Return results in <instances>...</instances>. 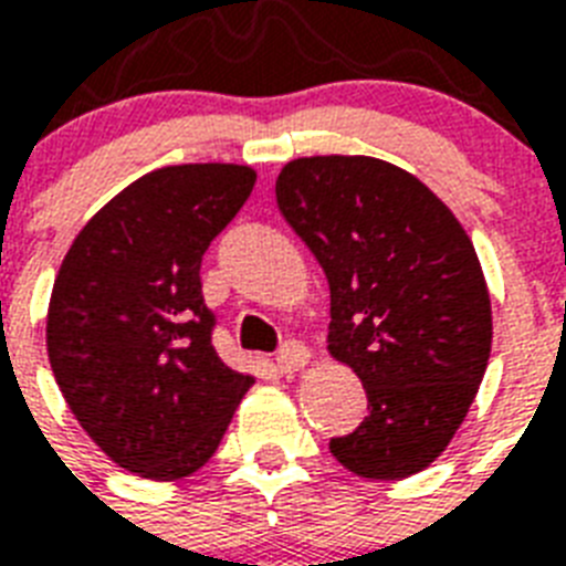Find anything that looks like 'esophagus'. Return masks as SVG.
Masks as SVG:
<instances>
[{"instance_id":"esophagus-1","label":"esophagus","mask_w":566,"mask_h":566,"mask_svg":"<svg viewBox=\"0 0 566 566\" xmlns=\"http://www.w3.org/2000/svg\"><path fill=\"white\" fill-rule=\"evenodd\" d=\"M308 358L311 353L300 344V340H284L279 355H275V367H279L282 373H296L308 364Z\"/></svg>"}]
</instances>
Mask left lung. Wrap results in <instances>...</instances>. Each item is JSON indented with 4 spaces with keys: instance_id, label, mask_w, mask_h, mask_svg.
<instances>
[{
    "instance_id": "left-lung-1",
    "label": "left lung",
    "mask_w": 566,
    "mask_h": 566,
    "mask_svg": "<svg viewBox=\"0 0 566 566\" xmlns=\"http://www.w3.org/2000/svg\"><path fill=\"white\" fill-rule=\"evenodd\" d=\"M275 202L332 291L328 353L367 390V417L328 449L394 482L447 449L491 358V296L475 249L420 179L367 155L284 164Z\"/></svg>"
}]
</instances>
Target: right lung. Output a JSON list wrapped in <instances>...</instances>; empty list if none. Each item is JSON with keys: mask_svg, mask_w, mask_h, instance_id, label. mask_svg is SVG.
Here are the masks:
<instances>
[{"mask_svg": "<svg viewBox=\"0 0 566 566\" xmlns=\"http://www.w3.org/2000/svg\"><path fill=\"white\" fill-rule=\"evenodd\" d=\"M252 188L255 170L238 164L161 167L114 196L57 270L49 364L75 420L128 473H196L255 381L220 361L199 282Z\"/></svg>", "mask_w": 566, "mask_h": 566, "instance_id": "obj_1", "label": "right lung"}]
</instances>
